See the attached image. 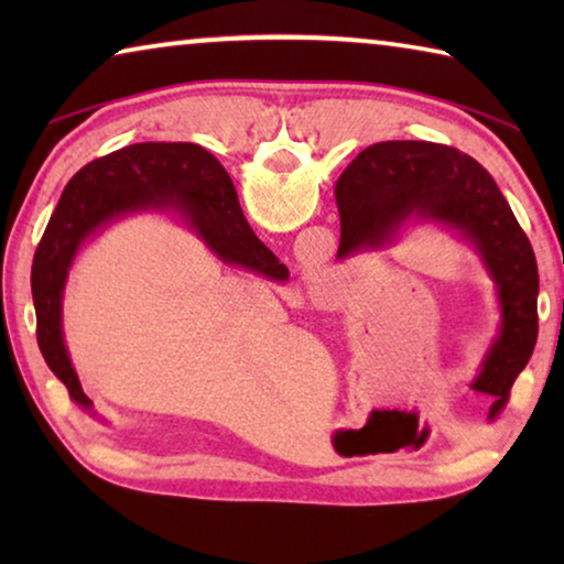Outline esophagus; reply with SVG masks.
I'll return each instance as SVG.
<instances>
[{
  "label": "esophagus",
  "instance_id": "1",
  "mask_svg": "<svg viewBox=\"0 0 564 564\" xmlns=\"http://www.w3.org/2000/svg\"><path fill=\"white\" fill-rule=\"evenodd\" d=\"M311 301L318 305V308H333L340 301V279L336 273H321L316 281L311 283Z\"/></svg>",
  "mask_w": 564,
  "mask_h": 564
}]
</instances>
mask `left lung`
<instances>
[{"instance_id":"1","label":"left lung","mask_w":564,"mask_h":564,"mask_svg":"<svg viewBox=\"0 0 564 564\" xmlns=\"http://www.w3.org/2000/svg\"><path fill=\"white\" fill-rule=\"evenodd\" d=\"M338 259L386 246L405 218L453 226L470 238L498 283L502 328L473 390L492 395L490 417L508 403L538 343L540 275L528 236L495 178L473 156L427 141H383L350 161L336 181Z\"/></svg>"}]
</instances>
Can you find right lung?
<instances>
[{"instance_id": "add662e5", "label": "right lung", "mask_w": 564, "mask_h": 564, "mask_svg": "<svg viewBox=\"0 0 564 564\" xmlns=\"http://www.w3.org/2000/svg\"><path fill=\"white\" fill-rule=\"evenodd\" d=\"M176 204L228 263L285 281L289 269L265 248L238 206L234 181L198 144L147 141L91 161L62 191L32 263L36 343L52 373L82 408H91L62 340V291L76 248L133 208Z\"/></svg>"}]
</instances>
